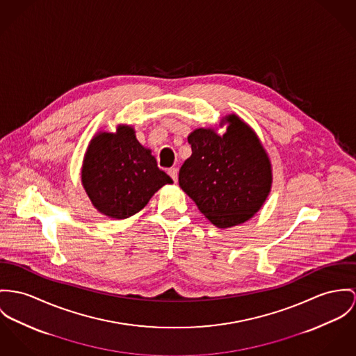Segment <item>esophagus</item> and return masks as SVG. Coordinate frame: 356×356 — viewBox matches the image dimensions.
Returning <instances> with one entry per match:
<instances>
[{
	"label": "esophagus",
	"instance_id": "obj_1",
	"mask_svg": "<svg viewBox=\"0 0 356 356\" xmlns=\"http://www.w3.org/2000/svg\"><path fill=\"white\" fill-rule=\"evenodd\" d=\"M168 175L172 177V180L176 183L177 181V175H179V170H177V168H170L169 170H168Z\"/></svg>",
	"mask_w": 356,
	"mask_h": 356
}]
</instances>
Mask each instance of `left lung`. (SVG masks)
Returning <instances> with one entry per match:
<instances>
[{"instance_id": "obj_1", "label": "left lung", "mask_w": 356, "mask_h": 356, "mask_svg": "<svg viewBox=\"0 0 356 356\" xmlns=\"http://www.w3.org/2000/svg\"><path fill=\"white\" fill-rule=\"evenodd\" d=\"M227 131L211 129L188 136L192 154L179 172V184L200 213L218 227L243 223L260 210L271 190L270 159L256 134L236 115Z\"/></svg>"}]
</instances>
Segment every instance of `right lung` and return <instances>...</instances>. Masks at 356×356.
<instances>
[{"label": "right lung", "instance_id": "1", "mask_svg": "<svg viewBox=\"0 0 356 356\" xmlns=\"http://www.w3.org/2000/svg\"><path fill=\"white\" fill-rule=\"evenodd\" d=\"M81 179L93 206L115 219L134 216L154 192L173 183L129 126L116 133H100L90 140Z\"/></svg>", "mask_w": 356, "mask_h": 356}]
</instances>
